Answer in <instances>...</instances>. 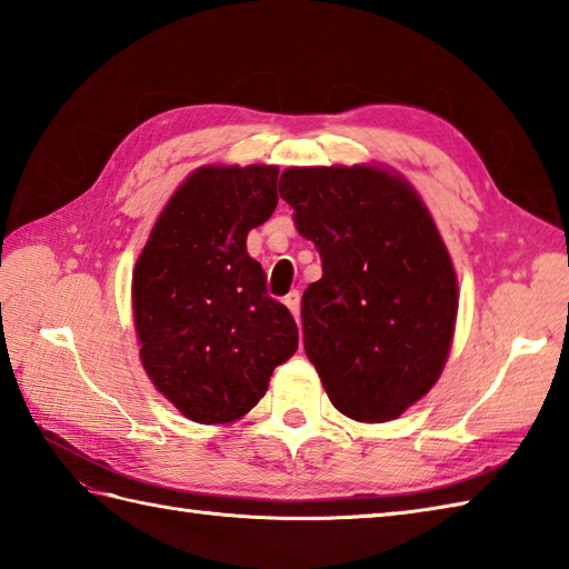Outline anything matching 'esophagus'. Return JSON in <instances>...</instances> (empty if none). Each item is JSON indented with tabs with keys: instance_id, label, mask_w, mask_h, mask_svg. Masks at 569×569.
Wrapping results in <instances>:
<instances>
[{
	"instance_id": "1",
	"label": "esophagus",
	"mask_w": 569,
	"mask_h": 569,
	"mask_svg": "<svg viewBox=\"0 0 569 569\" xmlns=\"http://www.w3.org/2000/svg\"><path fill=\"white\" fill-rule=\"evenodd\" d=\"M283 303H286L288 310H291L293 316L298 318V312H300V293H298V291H291V293H288V296L283 298Z\"/></svg>"
}]
</instances>
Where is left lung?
<instances>
[{"label": "left lung", "mask_w": 569, "mask_h": 569, "mask_svg": "<svg viewBox=\"0 0 569 569\" xmlns=\"http://www.w3.org/2000/svg\"><path fill=\"white\" fill-rule=\"evenodd\" d=\"M278 192L320 251L300 318L325 391L352 420L398 418L440 379L457 320L455 266L428 208L379 166L286 168Z\"/></svg>", "instance_id": "left-lung-1"}]
</instances>
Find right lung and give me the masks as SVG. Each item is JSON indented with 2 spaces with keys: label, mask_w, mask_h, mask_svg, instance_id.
I'll return each mask as SVG.
<instances>
[{
  "label": "right lung",
  "mask_w": 569,
  "mask_h": 569,
  "mask_svg": "<svg viewBox=\"0 0 569 569\" xmlns=\"http://www.w3.org/2000/svg\"><path fill=\"white\" fill-rule=\"evenodd\" d=\"M276 166H202L156 220L131 278L141 365L202 426L234 422L298 349L291 312L266 293L247 234L278 204Z\"/></svg>",
  "instance_id": "obj_1"
}]
</instances>
